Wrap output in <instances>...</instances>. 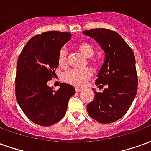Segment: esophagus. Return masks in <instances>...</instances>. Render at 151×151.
<instances>
[{"label":"esophagus","mask_w":151,"mask_h":151,"mask_svg":"<svg viewBox=\"0 0 151 151\" xmlns=\"http://www.w3.org/2000/svg\"><path fill=\"white\" fill-rule=\"evenodd\" d=\"M75 91H76V92H80V91H82V88H79V87H76Z\"/></svg>","instance_id":"1"}]
</instances>
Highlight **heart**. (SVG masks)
Listing matches in <instances>:
<instances>
[{
    "instance_id": "obj_1",
    "label": "heart",
    "mask_w": 151,
    "mask_h": 151,
    "mask_svg": "<svg viewBox=\"0 0 151 151\" xmlns=\"http://www.w3.org/2000/svg\"><path fill=\"white\" fill-rule=\"evenodd\" d=\"M77 49L86 57H91L94 55L95 52V48L93 45L86 41H82L78 43ZM90 62L95 64L96 60L94 58L91 57ZM58 63L61 67H65L67 65V52L65 48H61L58 53ZM91 76L92 70L89 68L82 70L71 69L65 73H64L63 80L66 83H69L70 85L75 86H83L89 79L91 78Z\"/></svg>"
}]
</instances>
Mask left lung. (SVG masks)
<instances>
[{
	"mask_svg": "<svg viewBox=\"0 0 151 151\" xmlns=\"http://www.w3.org/2000/svg\"><path fill=\"white\" fill-rule=\"evenodd\" d=\"M93 38L105 52L104 65L95 85H107L102 93L95 91V99L87 104L91 116L103 124L116 121L129 109L137 91L135 56L123 38L116 31L96 28L83 31Z\"/></svg>",
	"mask_w": 151,
	"mask_h": 151,
	"instance_id": "obj_1",
	"label": "left lung"
}]
</instances>
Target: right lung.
Masks as SVG:
<instances>
[{
	"label": "right lung",
	"instance_id": "add662e5",
	"mask_svg": "<svg viewBox=\"0 0 151 151\" xmlns=\"http://www.w3.org/2000/svg\"><path fill=\"white\" fill-rule=\"evenodd\" d=\"M69 32L47 31L28 41L18 56L15 78L16 99L34 122L49 126L65 116L73 86L60 83L58 91L47 86L59 65L58 53L70 39Z\"/></svg>",
	"mask_w": 151,
	"mask_h": 151
}]
</instances>
